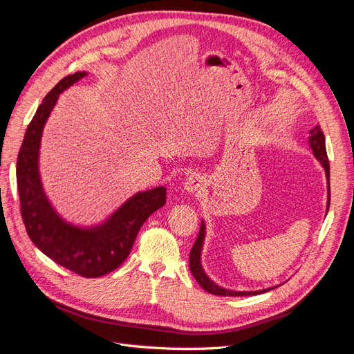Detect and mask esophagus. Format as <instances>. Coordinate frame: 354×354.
<instances>
[{
	"label": "esophagus",
	"mask_w": 354,
	"mask_h": 354,
	"mask_svg": "<svg viewBox=\"0 0 354 354\" xmlns=\"http://www.w3.org/2000/svg\"><path fill=\"white\" fill-rule=\"evenodd\" d=\"M205 186H207L205 177H202L199 174L189 176L183 183V189L187 192V194H199L201 190L205 189Z\"/></svg>",
	"instance_id": "esophagus-1"
}]
</instances>
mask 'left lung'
Segmentation results:
<instances>
[{
  "label": "left lung",
  "mask_w": 354,
  "mask_h": 354,
  "mask_svg": "<svg viewBox=\"0 0 354 354\" xmlns=\"http://www.w3.org/2000/svg\"><path fill=\"white\" fill-rule=\"evenodd\" d=\"M308 146L313 151L315 158L319 160V164L322 165V168L325 169V176H326V181H328V202H326V212L329 209V201H330V189H329V160H328V155H326V146H325V136L320 130V127L316 125L313 130H310L308 133ZM205 234H207V226L205 221H201V229L198 233L196 242L194 245V248L190 251L189 255V266H190V272L194 274L195 279L198 281V283L205 289L207 292L214 294V295H223V297H242V295H259V294H264L267 291H272V289L277 288V286H272V288H266V289H259V291H233V289H227L223 288L220 285H217L212 279H209V276L205 273L202 267V248H203V242H205Z\"/></svg>",
  "instance_id": "8db88e82"
}]
</instances>
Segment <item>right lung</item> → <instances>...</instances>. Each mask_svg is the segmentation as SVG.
Returning a JSON list of instances; mask_svg holds the SVG:
<instances>
[{"label": "right lung", "mask_w": 354, "mask_h": 354, "mask_svg": "<svg viewBox=\"0 0 354 354\" xmlns=\"http://www.w3.org/2000/svg\"><path fill=\"white\" fill-rule=\"evenodd\" d=\"M87 75V72L69 75L42 99L20 146L16 178L25 227L37 248L75 273L99 277L124 263L143 223L165 205L167 189L158 186L137 192L111 216L90 226L68 221L53 205L39 173L42 131L59 95Z\"/></svg>", "instance_id": "1"}]
</instances>
